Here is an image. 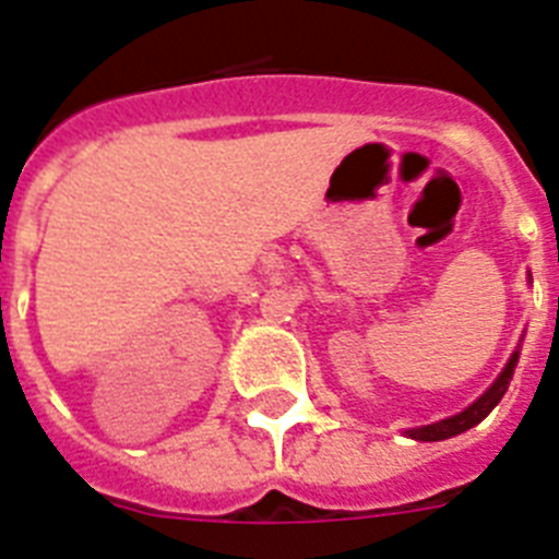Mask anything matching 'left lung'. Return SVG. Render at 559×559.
<instances>
[{
    "mask_svg": "<svg viewBox=\"0 0 559 559\" xmlns=\"http://www.w3.org/2000/svg\"><path fill=\"white\" fill-rule=\"evenodd\" d=\"M526 281L532 284V272H528ZM557 318H559V298H557ZM520 349H523V335H520V344L514 346V352H511V358H509V364L503 367V372L497 374L495 383H491V386L486 389V392H483L475 403H468L466 409L457 412V415H452V417L435 420V424H429V426H417V429H406V438L424 440V443H435V440H447V438H454V435H463V431H468L472 426L480 424L483 417L489 415L497 403H500V397L506 395L511 374H514V367H518V360H520Z\"/></svg>",
    "mask_w": 559,
    "mask_h": 559,
    "instance_id": "left-lung-1",
    "label": "left lung"
}]
</instances>
